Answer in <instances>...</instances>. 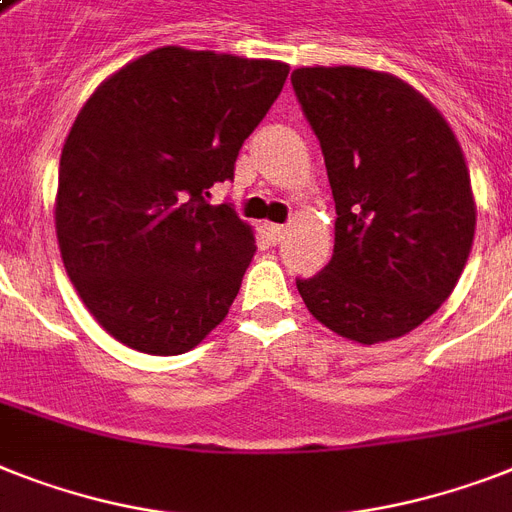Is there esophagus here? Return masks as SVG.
Masks as SVG:
<instances>
[{
	"label": "esophagus",
	"instance_id": "obj_1",
	"mask_svg": "<svg viewBox=\"0 0 512 512\" xmlns=\"http://www.w3.org/2000/svg\"><path fill=\"white\" fill-rule=\"evenodd\" d=\"M268 234L273 242H278V239L286 234V226H281V223H268Z\"/></svg>",
	"mask_w": 512,
	"mask_h": 512
}]
</instances>
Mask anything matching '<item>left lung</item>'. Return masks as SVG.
<instances>
[{
    "mask_svg": "<svg viewBox=\"0 0 512 512\" xmlns=\"http://www.w3.org/2000/svg\"><path fill=\"white\" fill-rule=\"evenodd\" d=\"M292 86L334 191V255L297 289L315 321L357 344L400 339L463 273L476 199L460 141L421 91L392 73L297 68Z\"/></svg>",
    "mask_w": 512,
    "mask_h": 512,
    "instance_id": "obj_1",
    "label": "left lung"
}]
</instances>
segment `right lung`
Listing matches in <instances>:
<instances>
[{
    "label": "right lung",
    "instance_id": "obj_1",
    "mask_svg": "<svg viewBox=\"0 0 512 512\" xmlns=\"http://www.w3.org/2000/svg\"><path fill=\"white\" fill-rule=\"evenodd\" d=\"M286 76L278 60L160 47L86 99L62 144L54 228L78 297L112 339L184 355L223 323L257 244L205 197L234 178Z\"/></svg>",
    "mask_w": 512,
    "mask_h": 512
}]
</instances>
